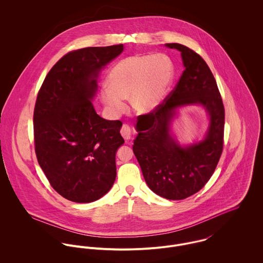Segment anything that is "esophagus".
I'll return each mask as SVG.
<instances>
[{
  "mask_svg": "<svg viewBox=\"0 0 263 263\" xmlns=\"http://www.w3.org/2000/svg\"><path fill=\"white\" fill-rule=\"evenodd\" d=\"M120 134L124 140H129L132 138V127L128 124H123L120 129Z\"/></svg>",
  "mask_w": 263,
  "mask_h": 263,
  "instance_id": "obj_1",
  "label": "esophagus"
}]
</instances>
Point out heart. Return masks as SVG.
Returning a JSON list of instances; mask_svg holds the SVG:
<instances>
[{"mask_svg": "<svg viewBox=\"0 0 263 263\" xmlns=\"http://www.w3.org/2000/svg\"><path fill=\"white\" fill-rule=\"evenodd\" d=\"M175 77L173 61L166 54H135L119 61L108 74V86L100 90L102 103L110 112L126 109L130 97L135 110L150 112L167 97Z\"/></svg>", "mask_w": 263, "mask_h": 263, "instance_id": "b5f03b06", "label": "heart"}]
</instances>
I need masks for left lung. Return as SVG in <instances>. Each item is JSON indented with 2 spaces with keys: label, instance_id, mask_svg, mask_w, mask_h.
I'll use <instances>...</instances> for the list:
<instances>
[{
  "label": "left lung",
  "instance_id": "1",
  "mask_svg": "<svg viewBox=\"0 0 263 263\" xmlns=\"http://www.w3.org/2000/svg\"><path fill=\"white\" fill-rule=\"evenodd\" d=\"M181 52L185 70L174 89L153 111L140 115L133 150L152 191L172 200L184 199L205 185L224 147L225 108L216 79L204 60L187 46L166 43ZM202 105L210 115L205 140L182 148L171 137L175 109Z\"/></svg>",
  "mask_w": 263,
  "mask_h": 263
}]
</instances>
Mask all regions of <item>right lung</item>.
I'll return each mask as SVG.
<instances>
[{
	"mask_svg": "<svg viewBox=\"0 0 263 263\" xmlns=\"http://www.w3.org/2000/svg\"><path fill=\"white\" fill-rule=\"evenodd\" d=\"M122 50V44L73 50L51 68L38 92L33 113L38 164L52 188L74 202L99 199L116 177L122 122L100 117L91 100L99 72Z\"/></svg>",
	"mask_w": 263,
	"mask_h": 263,
	"instance_id": "add662e5",
	"label": "right lung"
}]
</instances>
